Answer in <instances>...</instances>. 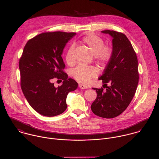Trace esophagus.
<instances>
[{"mask_svg":"<svg viewBox=\"0 0 159 159\" xmlns=\"http://www.w3.org/2000/svg\"><path fill=\"white\" fill-rule=\"evenodd\" d=\"M79 87H80V89H85L87 88V85H83V84H80L79 85Z\"/></svg>","mask_w":159,"mask_h":159,"instance_id":"34e87169","label":"esophagus"}]
</instances>
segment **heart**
Returning <instances> with one entry per match:
<instances>
[{
    "instance_id": "1",
    "label": "heart",
    "mask_w": 159,
    "mask_h": 159,
    "mask_svg": "<svg viewBox=\"0 0 159 159\" xmlns=\"http://www.w3.org/2000/svg\"><path fill=\"white\" fill-rule=\"evenodd\" d=\"M82 43L95 55L97 61L102 64H106L111 59L112 54V48L109 45H104V42L102 38L93 33H87L82 38ZM74 46L68 49L65 60L69 65H73L75 62L74 54ZM98 74V70L95 66H86L79 65L72 71V76L79 82L87 83L90 79Z\"/></svg>"
}]
</instances>
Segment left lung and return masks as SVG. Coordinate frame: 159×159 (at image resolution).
Segmentation results:
<instances>
[{
  "mask_svg": "<svg viewBox=\"0 0 159 159\" xmlns=\"http://www.w3.org/2000/svg\"><path fill=\"white\" fill-rule=\"evenodd\" d=\"M101 32L112 38V54L99 78L106 85L103 87L106 90L102 87L93 88L96 90L97 98L91 105V110L99 117L113 118L127 108L135 94L139 79L138 59L125 34L110 30Z\"/></svg>",
  "mask_w": 159,
  "mask_h": 159,
  "instance_id": "left-lung-1",
  "label": "left lung"
}]
</instances>
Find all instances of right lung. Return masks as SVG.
<instances>
[{"mask_svg":"<svg viewBox=\"0 0 159 159\" xmlns=\"http://www.w3.org/2000/svg\"><path fill=\"white\" fill-rule=\"evenodd\" d=\"M75 34L43 33L30 39L24 48L19 63L20 87L30 106L43 116L63 113L67 107L68 94L78 87L63 72L65 65L61 57L66 44ZM54 78L63 80L62 85L55 88L52 83Z\"/></svg>","mask_w":159,"mask_h":159,"instance_id":"obj_1","label":"right lung"}]
</instances>
